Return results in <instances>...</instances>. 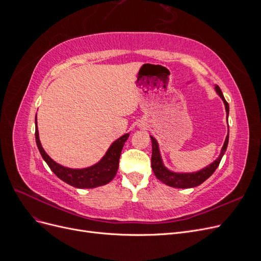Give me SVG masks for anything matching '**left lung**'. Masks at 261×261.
I'll use <instances>...</instances> for the list:
<instances>
[{
    "label": "left lung",
    "mask_w": 261,
    "mask_h": 261,
    "mask_svg": "<svg viewBox=\"0 0 261 261\" xmlns=\"http://www.w3.org/2000/svg\"><path fill=\"white\" fill-rule=\"evenodd\" d=\"M216 91L218 92L219 96L221 97V99L223 100L224 106H225V111L226 114L228 116V111H230V108H228V103L225 101L224 96L222 91H221L220 87L216 86ZM151 138V143H152V155H151V168L152 171L154 173V175L156 176V178L161 180L163 184L168 185V186H172L175 188H192V187H196L200 185L201 183H203L204 180L207 178H209L213 172L217 170V168L219 167V164L221 162V159H222L223 154L226 151L227 148V144H228V133L226 135L224 145L221 149V153L219 155L218 159L216 161H213L210 165L206 167L204 169L195 172V173H175L172 172L170 170H168L167 168L163 165L162 159H161V154L159 151V146H158L156 140L150 136Z\"/></svg>",
    "instance_id": "left-lung-1"
}]
</instances>
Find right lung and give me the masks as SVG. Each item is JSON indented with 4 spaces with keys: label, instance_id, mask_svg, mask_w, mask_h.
I'll return each mask as SVG.
<instances>
[{
    "label": "right lung",
    "instance_id": "obj_1",
    "mask_svg": "<svg viewBox=\"0 0 261 261\" xmlns=\"http://www.w3.org/2000/svg\"><path fill=\"white\" fill-rule=\"evenodd\" d=\"M35 136L39 151H40L43 160L49 165L51 171L63 181H65L68 185L77 188H94L98 186L106 185L114 178L118 169V161H120V155L122 152L123 146L125 144V141L129 137V134H125L122 137L116 139L114 143L110 146L106 155L102 158L97 164L86 169H69L54 162L51 158L45 153L41 146L40 139H39L37 116L35 118Z\"/></svg>",
    "mask_w": 261,
    "mask_h": 261
}]
</instances>
